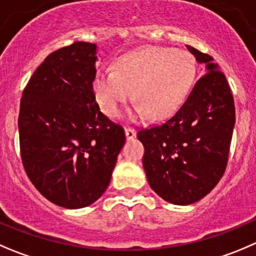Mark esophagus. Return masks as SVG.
Segmentation results:
<instances>
[{"label": "esophagus", "instance_id": "obj_1", "mask_svg": "<svg viewBox=\"0 0 256 256\" xmlns=\"http://www.w3.org/2000/svg\"><path fill=\"white\" fill-rule=\"evenodd\" d=\"M126 136L128 140H133L137 136V132H136V130L132 128V126H126Z\"/></svg>", "mask_w": 256, "mask_h": 256}]
</instances>
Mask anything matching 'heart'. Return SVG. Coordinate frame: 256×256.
<instances>
[{"label": "heart", "mask_w": 256, "mask_h": 256, "mask_svg": "<svg viewBox=\"0 0 256 256\" xmlns=\"http://www.w3.org/2000/svg\"><path fill=\"white\" fill-rule=\"evenodd\" d=\"M196 64L191 54L160 46L130 51L116 62V72H98L93 90L104 113L120 116L132 96L136 112L150 119L174 116L194 86Z\"/></svg>", "instance_id": "heart-1"}]
</instances>
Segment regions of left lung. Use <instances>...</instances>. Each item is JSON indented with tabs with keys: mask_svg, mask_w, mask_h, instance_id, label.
Masks as SVG:
<instances>
[{
	"mask_svg": "<svg viewBox=\"0 0 256 256\" xmlns=\"http://www.w3.org/2000/svg\"><path fill=\"white\" fill-rule=\"evenodd\" d=\"M205 64L188 98L164 123L137 133L143 167L153 191L174 205L205 197L225 174L235 126V106L225 74L212 58L187 45Z\"/></svg>",
	"mask_w": 256,
	"mask_h": 256,
	"instance_id": "obj_1",
	"label": "left lung"
}]
</instances>
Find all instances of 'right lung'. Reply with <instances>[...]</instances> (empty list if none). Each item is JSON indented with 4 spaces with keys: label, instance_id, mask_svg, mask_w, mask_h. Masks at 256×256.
Listing matches in <instances>:
<instances>
[{
    "label": "right lung",
    "instance_id": "obj_1",
    "mask_svg": "<svg viewBox=\"0 0 256 256\" xmlns=\"http://www.w3.org/2000/svg\"><path fill=\"white\" fill-rule=\"evenodd\" d=\"M96 48L76 41L52 51L30 78L20 103L26 174L44 197L65 208L89 206L104 194L126 142L123 126L96 102Z\"/></svg>",
    "mask_w": 256,
    "mask_h": 256
}]
</instances>
